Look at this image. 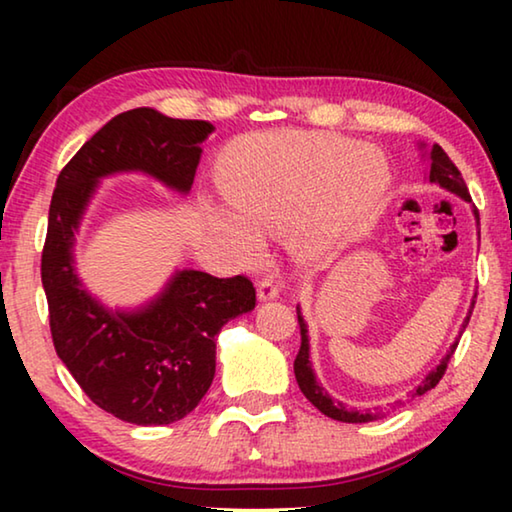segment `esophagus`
<instances>
[{
  "label": "esophagus",
  "mask_w": 512,
  "mask_h": 512,
  "mask_svg": "<svg viewBox=\"0 0 512 512\" xmlns=\"http://www.w3.org/2000/svg\"><path fill=\"white\" fill-rule=\"evenodd\" d=\"M277 296H280V289H277V284L273 282V280H262L259 282V287H257V298L262 300V302H266V300H275Z\"/></svg>",
  "instance_id": "34e87169"
}]
</instances>
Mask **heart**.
Here are the masks:
<instances>
[{"mask_svg": "<svg viewBox=\"0 0 512 512\" xmlns=\"http://www.w3.org/2000/svg\"><path fill=\"white\" fill-rule=\"evenodd\" d=\"M216 180L223 207H210L214 230L239 257L264 253L258 235L284 237L302 257H318L357 232L393 183L391 164L375 146L311 131L241 137L221 155Z\"/></svg>", "mask_w": 512, "mask_h": 512, "instance_id": "b5f03b06", "label": "heart"}]
</instances>
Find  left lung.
Returning <instances> with one entry per match:
<instances>
[{"label":"left lung","instance_id":"1","mask_svg":"<svg viewBox=\"0 0 512 512\" xmlns=\"http://www.w3.org/2000/svg\"><path fill=\"white\" fill-rule=\"evenodd\" d=\"M420 149L424 151V158L429 160V173H427L429 183L440 185L443 189H447V192L461 196L463 201L470 203L472 198H470V192H467V187H465V180H463V176H461V171L456 169V164H454L452 160H449V155H447L443 149H440L438 144H433L431 149H427V144H420ZM474 216H476V223H479V212L474 210ZM474 298H476V293H474ZM474 298H472L470 311H467V316H465L463 325H461V334H463V329L467 327V323H470V316H472V309H474ZM298 325H300V350H298L296 361H293V372H296L298 386H300V391L305 393L307 400H309L311 404H314L320 413H325L327 418L339 420V422H354V424H359V422H370V420L381 418V415H384V413H361V411L345 409L343 402H336V400H332V397L327 395L325 388L320 386L318 381H316L314 368H311L307 323H305V318H302V314H300V307H298ZM461 334H458V336H461ZM456 345H458V339H456L452 345H449V350H447L445 357L440 359L438 366L433 368V370L429 372V375L420 381V386L415 388V391L411 393V397L424 395L427 391H431V388L436 386L440 379H443L445 370H447V363H449V359H452Z\"/></svg>","mask_w":512,"mask_h":512}]
</instances>
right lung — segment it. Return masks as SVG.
Masks as SVG:
<instances>
[{
  "label": "right lung",
  "instance_id": "obj_1",
  "mask_svg": "<svg viewBox=\"0 0 512 512\" xmlns=\"http://www.w3.org/2000/svg\"><path fill=\"white\" fill-rule=\"evenodd\" d=\"M210 121L171 119L153 108L112 117L65 164L49 205L42 287L51 339L83 393L115 418L151 427L183 420L203 400L216 370V339L228 320L255 309L244 275L183 268L137 309H110L74 268L76 232L101 178L142 171L187 194Z\"/></svg>",
  "mask_w": 512,
  "mask_h": 512
}]
</instances>
